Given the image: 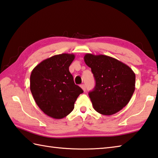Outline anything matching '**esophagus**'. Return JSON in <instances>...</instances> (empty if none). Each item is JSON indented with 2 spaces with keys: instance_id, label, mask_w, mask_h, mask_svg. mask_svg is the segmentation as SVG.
<instances>
[{
  "instance_id": "obj_1",
  "label": "esophagus",
  "mask_w": 158,
  "mask_h": 158,
  "mask_svg": "<svg viewBox=\"0 0 158 158\" xmlns=\"http://www.w3.org/2000/svg\"><path fill=\"white\" fill-rule=\"evenodd\" d=\"M81 88L84 90V91H85V89H86V87H85V84H81Z\"/></svg>"
}]
</instances>
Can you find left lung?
I'll use <instances>...</instances> for the list:
<instances>
[{
  "instance_id": "obj_1",
  "label": "left lung",
  "mask_w": 158,
  "mask_h": 158,
  "mask_svg": "<svg viewBox=\"0 0 158 158\" xmlns=\"http://www.w3.org/2000/svg\"><path fill=\"white\" fill-rule=\"evenodd\" d=\"M84 61L95 79L89 93L93 108L104 115H111L125 107L135 89V74L124 63L113 57L86 54Z\"/></svg>"
}]
</instances>
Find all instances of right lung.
<instances>
[{"instance_id": "add662e5", "label": "right lung", "mask_w": 158, "mask_h": 158, "mask_svg": "<svg viewBox=\"0 0 158 158\" xmlns=\"http://www.w3.org/2000/svg\"><path fill=\"white\" fill-rule=\"evenodd\" d=\"M73 54H61L41 61L30 75V90L39 108L52 118L60 119L73 110L82 89L74 82L69 66Z\"/></svg>"}]
</instances>
